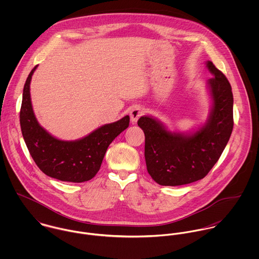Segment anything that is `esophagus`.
<instances>
[{"label":"esophagus","mask_w":259,"mask_h":259,"mask_svg":"<svg viewBox=\"0 0 259 259\" xmlns=\"http://www.w3.org/2000/svg\"><path fill=\"white\" fill-rule=\"evenodd\" d=\"M144 113V109L141 107H134L132 111L130 112L131 115V120L133 123L137 122L138 119L141 117V115Z\"/></svg>","instance_id":"obj_1"}]
</instances>
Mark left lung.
Returning <instances> with one entry per match:
<instances>
[{"label":"left lung","mask_w":259,"mask_h":259,"mask_svg":"<svg viewBox=\"0 0 259 259\" xmlns=\"http://www.w3.org/2000/svg\"><path fill=\"white\" fill-rule=\"evenodd\" d=\"M206 67L212 108L204 125L193 134L167 131L156 118L138 120L146 137L145 157L149 176L160 185H187L203 179L218 162L233 128L231 85L212 62Z\"/></svg>","instance_id":"left-lung-1"}]
</instances>
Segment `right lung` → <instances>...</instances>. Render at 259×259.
Instances as JSON below:
<instances>
[{
  "label": "right lung",
  "instance_id": "obj_1",
  "mask_svg": "<svg viewBox=\"0 0 259 259\" xmlns=\"http://www.w3.org/2000/svg\"><path fill=\"white\" fill-rule=\"evenodd\" d=\"M37 67L31 71L24 85L20 111L21 130L27 148L38 168L48 177L62 182H88L100 170L111 142L128 127L130 116L105 124L80 140L56 139L39 125L33 111L30 83Z\"/></svg>",
  "mask_w": 259,
  "mask_h": 259
}]
</instances>
